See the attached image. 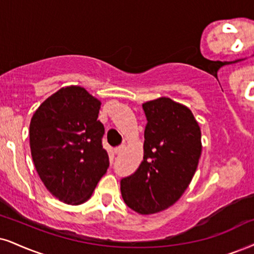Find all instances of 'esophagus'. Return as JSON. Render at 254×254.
I'll list each match as a JSON object with an SVG mask.
<instances>
[{"label": "esophagus", "instance_id": "1", "mask_svg": "<svg viewBox=\"0 0 254 254\" xmlns=\"http://www.w3.org/2000/svg\"><path fill=\"white\" fill-rule=\"evenodd\" d=\"M125 151V145H121V146H119V147H117V148L114 149V153L117 155H119V154H121L122 152Z\"/></svg>", "mask_w": 254, "mask_h": 254}]
</instances>
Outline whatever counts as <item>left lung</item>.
I'll return each instance as SVG.
<instances>
[{
  "mask_svg": "<svg viewBox=\"0 0 254 254\" xmlns=\"http://www.w3.org/2000/svg\"><path fill=\"white\" fill-rule=\"evenodd\" d=\"M142 108L143 160L120 189L128 207L153 214L174 205L189 187L201 155V132L190 109L170 98L147 101Z\"/></svg>",
  "mask_w": 254,
  "mask_h": 254,
  "instance_id": "obj_1",
  "label": "left lung"
}]
</instances>
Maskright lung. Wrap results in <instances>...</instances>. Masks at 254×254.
Returning <instances> with one entry per match:
<instances>
[{
  "label": "right lung",
  "instance_id": "1",
  "mask_svg": "<svg viewBox=\"0 0 254 254\" xmlns=\"http://www.w3.org/2000/svg\"><path fill=\"white\" fill-rule=\"evenodd\" d=\"M100 106L82 87L69 86L45 100L31 118L29 142L37 174L68 205L87 201L109 166Z\"/></svg>",
  "mask_w": 254,
  "mask_h": 254
}]
</instances>
